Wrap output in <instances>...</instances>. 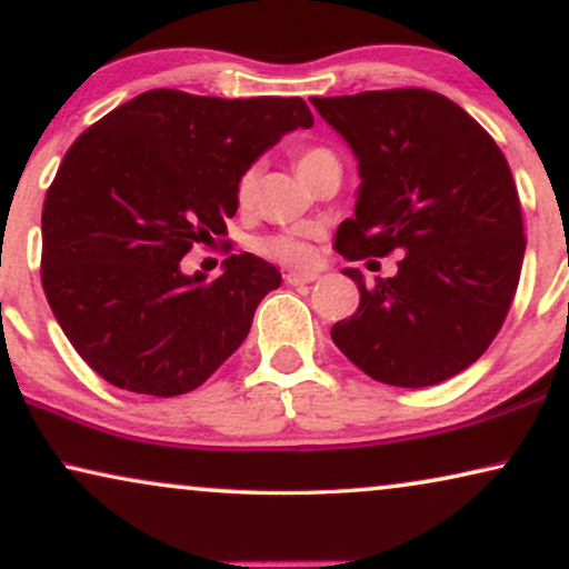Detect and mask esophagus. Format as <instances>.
<instances>
[{"label": "esophagus", "instance_id": "34e87169", "mask_svg": "<svg viewBox=\"0 0 569 569\" xmlns=\"http://www.w3.org/2000/svg\"><path fill=\"white\" fill-rule=\"evenodd\" d=\"M284 279H287V284L300 287V284H310V282H316L318 277H316V274H308V271H287Z\"/></svg>", "mask_w": 569, "mask_h": 569}]
</instances>
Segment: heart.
Wrapping results in <instances>:
<instances>
[{"label": "heart", "instance_id": "obj_1", "mask_svg": "<svg viewBox=\"0 0 569 569\" xmlns=\"http://www.w3.org/2000/svg\"><path fill=\"white\" fill-rule=\"evenodd\" d=\"M326 154V150L321 147H313V150H306L298 158V168L306 166V162L321 158ZM256 193V170H246L243 176L238 178V186H236V199L238 204H251ZM253 251L261 253L263 259H271V261H279V263H290V267H302V263H310L313 261V248L308 243H302V240L292 238V236H267V238H259L253 243Z\"/></svg>", "mask_w": 569, "mask_h": 569}]
</instances>
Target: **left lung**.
<instances>
[{"label":"left lung","mask_w":569,"mask_h":569,"mask_svg":"<svg viewBox=\"0 0 569 569\" xmlns=\"http://www.w3.org/2000/svg\"><path fill=\"white\" fill-rule=\"evenodd\" d=\"M360 162L355 217L333 248L347 261L399 253L396 277L360 287L333 323L347 360L388 386L425 388L487 352L516 298L526 238L516 181L495 139L432 90L310 98Z\"/></svg>","instance_id":"8db88e82"}]
</instances>
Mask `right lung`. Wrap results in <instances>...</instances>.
<instances>
[{
  "label": "right lung",
  "instance_id": "1",
  "mask_svg": "<svg viewBox=\"0 0 569 569\" xmlns=\"http://www.w3.org/2000/svg\"><path fill=\"white\" fill-rule=\"evenodd\" d=\"M310 127L302 98L147 90L74 139L43 201L41 282L100 378L181 396L243 345L263 295L282 284L277 267L232 253L204 282L181 259L228 236L238 178L259 154Z\"/></svg>",
  "mask_w": 569,
  "mask_h": 569
}]
</instances>
